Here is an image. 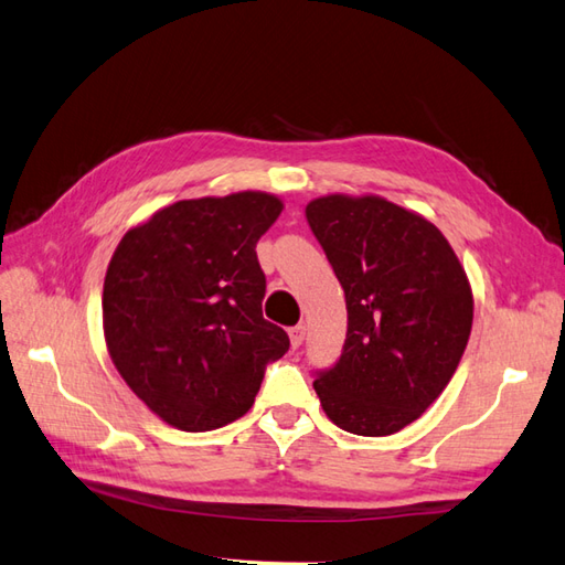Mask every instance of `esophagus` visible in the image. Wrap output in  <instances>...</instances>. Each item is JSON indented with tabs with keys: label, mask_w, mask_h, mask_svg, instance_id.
Wrapping results in <instances>:
<instances>
[{
	"label": "esophagus",
	"mask_w": 565,
	"mask_h": 565,
	"mask_svg": "<svg viewBox=\"0 0 565 565\" xmlns=\"http://www.w3.org/2000/svg\"><path fill=\"white\" fill-rule=\"evenodd\" d=\"M289 338H291V347H294V350H298V347H301L303 340H306V326H294V328L289 330Z\"/></svg>",
	"instance_id": "esophagus-1"
}]
</instances>
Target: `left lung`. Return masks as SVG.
Segmentation results:
<instances>
[{
	"mask_svg": "<svg viewBox=\"0 0 565 565\" xmlns=\"http://www.w3.org/2000/svg\"><path fill=\"white\" fill-rule=\"evenodd\" d=\"M306 218L347 301L338 362L313 388L334 425L386 437L447 388L473 322L459 257L435 225L379 196H322Z\"/></svg>",
	"mask_w": 565,
	"mask_h": 565,
	"instance_id": "1",
	"label": "left lung"
}]
</instances>
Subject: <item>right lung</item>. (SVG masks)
I'll return each instance as SVG.
<instances>
[{"mask_svg": "<svg viewBox=\"0 0 565 565\" xmlns=\"http://www.w3.org/2000/svg\"><path fill=\"white\" fill-rule=\"evenodd\" d=\"M281 201L259 191L177 201L124 235L104 279V334L118 374L167 425L243 417L289 334L262 318L257 239Z\"/></svg>", "mask_w": 565, "mask_h": 565, "instance_id": "right-lung-1", "label": "right lung"}]
</instances>
